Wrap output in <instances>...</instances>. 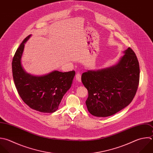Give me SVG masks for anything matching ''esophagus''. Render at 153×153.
Instances as JSON below:
<instances>
[{
    "mask_svg": "<svg viewBox=\"0 0 153 153\" xmlns=\"http://www.w3.org/2000/svg\"><path fill=\"white\" fill-rule=\"evenodd\" d=\"M75 78L78 82H81V75L80 74H79V73L76 74V76H75Z\"/></svg>",
    "mask_w": 153,
    "mask_h": 153,
    "instance_id": "esophagus-1",
    "label": "esophagus"
}]
</instances>
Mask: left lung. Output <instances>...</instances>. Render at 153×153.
<instances>
[{
  "mask_svg": "<svg viewBox=\"0 0 153 153\" xmlns=\"http://www.w3.org/2000/svg\"><path fill=\"white\" fill-rule=\"evenodd\" d=\"M123 53L115 65L82 74V82L88 93L85 104L94 116L112 115L128 106L135 96L139 81V62L130 48Z\"/></svg>",
  "mask_w": 153,
  "mask_h": 153,
  "instance_id": "left-lung-1",
  "label": "left lung"
}]
</instances>
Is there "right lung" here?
<instances>
[{"instance_id":"1","label":"right lung","mask_w":153,"mask_h":153,"mask_svg":"<svg viewBox=\"0 0 153 153\" xmlns=\"http://www.w3.org/2000/svg\"><path fill=\"white\" fill-rule=\"evenodd\" d=\"M26 37L16 51L12 62L13 75L18 93L30 108L41 112L52 113L57 110L65 93L71 88L75 75L74 71H52L43 75H33L24 69L22 58Z\"/></svg>"}]
</instances>
